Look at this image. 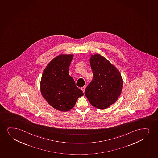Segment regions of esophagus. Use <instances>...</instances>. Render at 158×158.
<instances>
[{"mask_svg": "<svg viewBox=\"0 0 158 158\" xmlns=\"http://www.w3.org/2000/svg\"><path fill=\"white\" fill-rule=\"evenodd\" d=\"M85 87H81V89L82 90V92H83V93H84L85 92Z\"/></svg>", "mask_w": 158, "mask_h": 158, "instance_id": "obj_1", "label": "esophagus"}]
</instances>
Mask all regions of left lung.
<instances>
[{
    "instance_id": "1",
    "label": "left lung",
    "mask_w": 158,
    "mask_h": 158,
    "mask_svg": "<svg viewBox=\"0 0 158 158\" xmlns=\"http://www.w3.org/2000/svg\"><path fill=\"white\" fill-rule=\"evenodd\" d=\"M90 63L93 78L85 94L94 107L105 109L114 103L121 94V74L107 59L98 54L92 55Z\"/></svg>"
}]
</instances>
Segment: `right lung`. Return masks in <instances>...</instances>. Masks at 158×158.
<instances>
[{
	"instance_id": "add662e5",
	"label": "right lung",
	"mask_w": 158,
	"mask_h": 158,
	"mask_svg": "<svg viewBox=\"0 0 158 158\" xmlns=\"http://www.w3.org/2000/svg\"><path fill=\"white\" fill-rule=\"evenodd\" d=\"M73 54H60L55 57L43 71L40 90L48 103L59 111L66 112L74 107L78 98L84 95L69 76V69Z\"/></svg>"
}]
</instances>
